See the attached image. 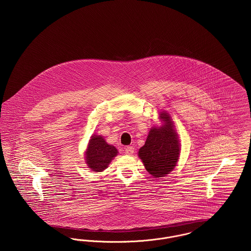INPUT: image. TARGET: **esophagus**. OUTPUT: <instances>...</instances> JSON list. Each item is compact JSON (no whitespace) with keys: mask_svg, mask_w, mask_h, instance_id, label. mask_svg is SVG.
I'll return each instance as SVG.
<instances>
[{"mask_svg":"<svg viewBox=\"0 0 251 251\" xmlns=\"http://www.w3.org/2000/svg\"><path fill=\"white\" fill-rule=\"evenodd\" d=\"M134 151V149L132 146H128V147L125 148V153L127 155H132Z\"/></svg>","mask_w":251,"mask_h":251,"instance_id":"esophagus-1","label":"esophagus"}]
</instances>
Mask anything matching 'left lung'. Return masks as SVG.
<instances>
[{"label":"left lung","instance_id":"obj_1","mask_svg":"<svg viewBox=\"0 0 251 251\" xmlns=\"http://www.w3.org/2000/svg\"><path fill=\"white\" fill-rule=\"evenodd\" d=\"M158 118L162 124L151 128L144 146L138 151L145 169L155 178L166 176L176 168L181 150L170 114L162 111Z\"/></svg>","mask_w":251,"mask_h":251}]
</instances>
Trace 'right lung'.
Listing matches in <instances>:
<instances>
[{
	"label": "right lung",
	"mask_w": 251,
	"mask_h": 251,
	"mask_svg": "<svg viewBox=\"0 0 251 251\" xmlns=\"http://www.w3.org/2000/svg\"><path fill=\"white\" fill-rule=\"evenodd\" d=\"M84 153L85 163L89 169L100 173L108 168L109 164L118 155V151L115 146L108 144L102 135L93 134Z\"/></svg>",
	"instance_id": "right-lung-1"
}]
</instances>
